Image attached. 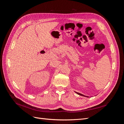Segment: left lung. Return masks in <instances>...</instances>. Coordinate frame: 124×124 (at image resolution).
Segmentation results:
<instances>
[{"label": "left lung", "mask_w": 124, "mask_h": 124, "mask_svg": "<svg viewBox=\"0 0 124 124\" xmlns=\"http://www.w3.org/2000/svg\"><path fill=\"white\" fill-rule=\"evenodd\" d=\"M77 94H78V95H80V96H83V97H89L88 96H85V95H83V94H82V93H77V92H76Z\"/></svg>", "instance_id": "obj_1"}]
</instances>
